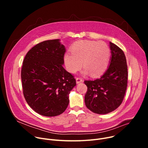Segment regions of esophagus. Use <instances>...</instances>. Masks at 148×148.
Here are the masks:
<instances>
[{
	"label": "esophagus",
	"mask_w": 148,
	"mask_h": 148,
	"mask_svg": "<svg viewBox=\"0 0 148 148\" xmlns=\"http://www.w3.org/2000/svg\"><path fill=\"white\" fill-rule=\"evenodd\" d=\"M82 81H83V80H82V79L81 78H80V77L76 78V82H77V84H79L80 82H82Z\"/></svg>",
	"instance_id": "34e87169"
}]
</instances>
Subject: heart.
I'll return each instance as SVG.
<instances>
[{"instance_id":"obj_1","label":"heart","mask_w":148,"mask_h":148,"mask_svg":"<svg viewBox=\"0 0 148 148\" xmlns=\"http://www.w3.org/2000/svg\"><path fill=\"white\" fill-rule=\"evenodd\" d=\"M71 53L64 56L67 70L74 74L82 67L84 73H90L92 77H97L106 70L110 56L108 46L103 41L80 40L75 42L70 49Z\"/></svg>"}]
</instances>
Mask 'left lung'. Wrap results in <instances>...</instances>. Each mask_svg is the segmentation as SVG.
<instances>
[{
    "label": "left lung",
    "mask_w": 148,
    "mask_h": 148,
    "mask_svg": "<svg viewBox=\"0 0 148 148\" xmlns=\"http://www.w3.org/2000/svg\"><path fill=\"white\" fill-rule=\"evenodd\" d=\"M111 57L105 73L95 80H86V107L98 114H106L115 110L122 103L128 83V67L123 51L110 42Z\"/></svg>",
    "instance_id": "8db88e82"
}]
</instances>
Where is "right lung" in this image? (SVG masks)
<instances>
[{"instance_id": "obj_1", "label": "right lung", "mask_w": 148, "mask_h": 148, "mask_svg": "<svg viewBox=\"0 0 148 148\" xmlns=\"http://www.w3.org/2000/svg\"><path fill=\"white\" fill-rule=\"evenodd\" d=\"M66 51L59 39L50 40L36 45L25 57L21 71L23 95L40 115L57 116L68 107L76 81L62 67Z\"/></svg>"}]
</instances>
